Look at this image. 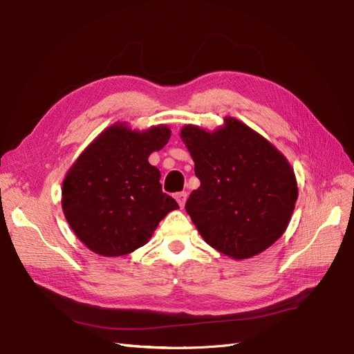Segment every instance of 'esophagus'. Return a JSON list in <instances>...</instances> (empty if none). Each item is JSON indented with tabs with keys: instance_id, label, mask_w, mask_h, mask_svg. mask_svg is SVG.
I'll list each match as a JSON object with an SVG mask.
<instances>
[{
	"instance_id": "esophagus-1",
	"label": "esophagus",
	"mask_w": 354,
	"mask_h": 354,
	"mask_svg": "<svg viewBox=\"0 0 354 354\" xmlns=\"http://www.w3.org/2000/svg\"><path fill=\"white\" fill-rule=\"evenodd\" d=\"M187 198H188V194H187V192H178V194L175 195V199L178 201L180 208L185 207V202H187Z\"/></svg>"
}]
</instances>
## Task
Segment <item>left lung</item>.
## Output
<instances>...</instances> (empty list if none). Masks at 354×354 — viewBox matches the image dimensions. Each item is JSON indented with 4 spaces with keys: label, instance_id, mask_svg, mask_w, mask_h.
Segmentation results:
<instances>
[{
    "label": "left lung",
    "instance_id": "left-lung-1",
    "mask_svg": "<svg viewBox=\"0 0 354 354\" xmlns=\"http://www.w3.org/2000/svg\"><path fill=\"white\" fill-rule=\"evenodd\" d=\"M180 139L201 180L185 209L203 241L232 259L271 247L286 232L299 198L288 159L231 116L212 132L185 124Z\"/></svg>",
    "mask_w": 354,
    "mask_h": 354
}]
</instances>
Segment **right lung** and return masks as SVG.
<instances>
[{"label":"right lung","instance_id":"obj_1","mask_svg":"<svg viewBox=\"0 0 354 354\" xmlns=\"http://www.w3.org/2000/svg\"><path fill=\"white\" fill-rule=\"evenodd\" d=\"M169 138L166 124L138 130L116 122L68 167L62 208L90 251L103 257L133 252L147 244L167 214L179 209L176 201L162 192L160 171L147 160Z\"/></svg>","mask_w":354,"mask_h":354}]
</instances>
